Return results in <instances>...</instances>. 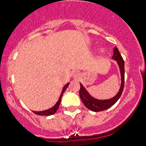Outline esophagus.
Segmentation results:
<instances>
[{
  "mask_svg": "<svg viewBox=\"0 0 146 146\" xmlns=\"http://www.w3.org/2000/svg\"><path fill=\"white\" fill-rule=\"evenodd\" d=\"M73 76H74V77L75 78H76V77H78V73H73Z\"/></svg>",
  "mask_w": 146,
  "mask_h": 146,
  "instance_id": "1",
  "label": "esophagus"
}]
</instances>
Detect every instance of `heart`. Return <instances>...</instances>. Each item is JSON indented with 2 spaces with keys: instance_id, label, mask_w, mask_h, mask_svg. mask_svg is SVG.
Masks as SVG:
<instances>
[{
  "instance_id": "heart-1",
  "label": "heart",
  "mask_w": 146,
  "mask_h": 146,
  "mask_svg": "<svg viewBox=\"0 0 146 146\" xmlns=\"http://www.w3.org/2000/svg\"><path fill=\"white\" fill-rule=\"evenodd\" d=\"M106 53V50L105 49L103 48V47H102V48H99V51H98V54H99V56H103V55H104Z\"/></svg>"
}]
</instances>
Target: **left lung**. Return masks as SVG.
Returning <instances> with one entry per match:
<instances>
[{"label":"left lung","instance_id":"1","mask_svg":"<svg viewBox=\"0 0 146 146\" xmlns=\"http://www.w3.org/2000/svg\"><path fill=\"white\" fill-rule=\"evenodd\" d=\"M112 59L117 61L118 65H119V70H120L121 73L120 88L119 90V92L114 97L110 99H105V100H99V99H95L88 93V92L86 90L84 86L80 84V85H81V88H80L79 91L80 97H81L84 105L91 111H100L107 110L110 107H111V106L114 105L122 95V92H123L124 84H125V62H124L123 59L121 56L117 47H114Z\"/></svg>","mask_w":146,"mask_h":146}]
</instances>
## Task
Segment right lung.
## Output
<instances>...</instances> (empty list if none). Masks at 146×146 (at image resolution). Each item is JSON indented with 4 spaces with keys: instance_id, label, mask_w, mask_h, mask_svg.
Segmentation results:
<instances>
[{
    "instance_id": "right-lung-1",
    "label": "right lung",
    "mask_w": 146,
    "mask_h": 146,
    "mask_svg": "<svg viewBox=\"0 0 146 146\" xmlns=\"http://www.w3.org/2000/svg\"><path fill=\"white\" fill-rule=\"evenodd\" d=\"M69 84H70V83H68L67 84H65V86L63 87V88H62V92H61V94H60V96L59 99H58V101L57 102L56 104H54V105L53 106L52 108L49 109V110H44V111H34V113L36 114H37V115H41V116H49V115H52V114H54V113L57 111V110H58V107H59L60 104V102H61V99H62V94H63V93L65 92V90H66V88H68Z\"/></svg>"
}]
</instances>
